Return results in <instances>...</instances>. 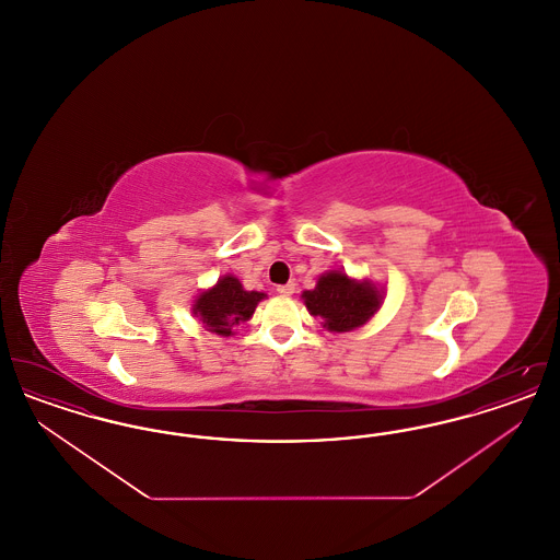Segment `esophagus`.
Wrapping results in <instances>:
<instances>
[{
    "instance_id": "1",
    "label": "esophagus",
    "mask_w": 560,
    "mask_h": 560,
    "mask_svg": "<svg viewBox=\"0 0 560 560\" xmlns=\"http://www.w3.org/2000/svg\"><path fill=\"white\" fill-rule=\"evenodd\" d=\"M277 292L281 293V295H292L295 292V283H285V285H279L277 288Z\"/></svg>"
}]
</instances>
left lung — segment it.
<instances>
[{
	"mask_svg": "<svg viewBox=\"0 0 560 560\" xmlns=\"http://www.w3.org/2000/svg\"><path fill=\"white\" fill-rule=\"evenodd\" d=\"M382 290L370 279H350L345 270L320 275L315 290L302 293L311 315L323 319V327L342 334L352 331L372 319L382 304Z\"/></svg>",
	"mask_w": 560,
	"mask_h": 560,
	"instance_id": "left-lung-1",
	"label": "left lung"
}]
</instances>
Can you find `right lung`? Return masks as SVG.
Segmentation results:
<instances>
[{
    "instance_id": "1",
    "label": "right lung",
    "mask_w": 560,
    "mask_h": 560,
    "mask_svg": "<svg viewBox=\"0 0 560 560\" xmlns=\"http://www.w3.org/2000/svg\"><path fill=\"white\" fill-rule=\"evenodd\" d=\"M267 293L243 290L240 279L224 275L218 283L199 293L192 304V315L199 317L203 327L218 336H233V329L254 315L260 300Z\"/></svg>"
}]
</instances>
